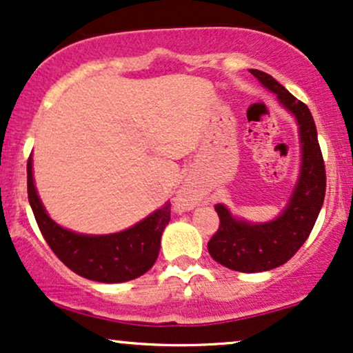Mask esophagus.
I'll return each instance as SVG.
<instances>
[{"instance_id":"obj_1","label":"esophagus","mask_w":353,"mask_h":353,"mask_svg":"<svg viewBox=\"0 0 353 353\" xmlns=\"http://www.w3.org/2000/svg\"><path fill=\"white\" fill-rule=\"evenodd\" d=\"M176 205L179 207V209H184V210L192 209L194 199H192V192H190V189L184 188L179 190V194H177V197H176Z\"/></svg>"}]
</instances>
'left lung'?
I'll use <instances>...</instances> for the list:
<instances>
[{
  "mask_svg": "<svg viewBox=\"0 0 353 353\" xmlns=\"http://www.w3.org/2000/svg\"><path fill=\"white\" fill-rule=\"evenodd\" d=\"M250 72L263 87L276 93L279 103L290 110L298 121L303 150L299 179L288 205L271 222H245L233 217L223 203H217L215 212L220 225L207 248L210 256L228 270L260 273L284 265L307 240L324 203L325 165L317 141L316 123L307 105L291 95L270 74L256 69Z\"/></svg>",
  "mask_w": 353,
  "mask_h": 353,
  "instance_id": "left-lung-1",
  "label": "left lung"
}]
</instances>
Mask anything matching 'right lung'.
<instances>
[{"instance_id":"right-lung-1","label":"right lung","mask_w":353,"mask_h":353,"mask_svg":"<svg viewBox=\"0 0 353 353\" xmlns=\"http://www.w3.org/2000/svg\"><path fill=\"white\" fill-rule=\"evenodd\" d=\"M28 199L39 230L55 256L82 278L99 283H125L138 278L158 260L161 235L171 220V203L128 230L110 235H83L61 227L49 217L32 179L28 161Z\"/></svg>"}]
</instances>
